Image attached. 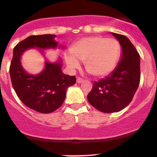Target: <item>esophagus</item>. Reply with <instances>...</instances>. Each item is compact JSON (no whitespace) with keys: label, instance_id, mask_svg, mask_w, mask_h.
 I'll list each match as a JSON object with an SVG mask.
<instances>
[{"label":"esophagus","instance_id":"1","mask_svg":"<svg viewBox=\"0 0 157 157\" xmlns=\"http://www.w3.org/2000/svg\"><path fill=\"white\" fill-rule=\"evenodd\" d=\"M83 81H84V80H83L82 78H77V80H76L77 83H82L83 82Z\"/></svg>","mask_w":157,"mask_h":157}]
</instances>
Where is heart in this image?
<instances>
[{
  "mask_svg": "<svg viewBox=\"0 0 157 157\" xmlns=\"http://www.w3.org/2000/svg\"><path fill=\"white\" fill-rule=\"evenodd\" d=\"M71 55L65 56L68 67L73 69L84 62L86 70L94 77H104L116 68L121 53L120 42L102 36L83 37L73 43Z\"/></svg>",
  "mask_w": 157,
  "mask_h": 157,
  "instance_id": "b5f03b06",
  "label": "heart"
}]
</instances>
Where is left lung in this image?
I'll list each match as a JSON object with an SVG mask.
<instances>
[{"instance_id":"obj_1","label":"left lung","mask_w":157,"mask_h":157,"mask_svg":"<svg viewBox=\"0 0 157 157\" xmlns=\"http://www.w3.org/2000/svg\"><path fill=\"white\" fill-rule=\"evenodd\" d=\"M122 48L120 60L109 75L94 82L87 99L96 109L117 112L131 102L140 82V56L126 36L112 33Z\"/></svg>"}]
</instances>
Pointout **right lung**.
I'll use <instances>...</instances> for the list:
<instances>
[{"label":"right lung","instance_id":"obj_1","mask_svg":"<svg viewBox=\"0 0 157 157\" xmlns=\"http://www.w3.org/2000/svg\"><path fill=\"white\" fill-rule=\"evenodd\" d=\"M56 37L32 35L20 41L14 48L9 69L12 86L19 99L26 106L41 113H50L61 106L67 90L75 83L76 78L63 74L60 58L56 62L45 60V67L39 74L32 75L23 69L21 57L30 48H39L44 55L45 49L63 48L58 45L54 39Z\"/></svg>","mask_w":157,"mask_h":157}]
</instances>
